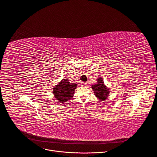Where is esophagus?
I'll return each mask as SVG.
<instances>
[{
  "label": "esophagus",
  "instance_id": "obj_1",
  "mask_svg": "<svg viewBox=\"0 0 157 157\" xmlns=\"http://www.w3.org/2000/svg\"><path fill=\"white\" fill-rule=\"evenodd\" d=\"M81 86H85L87 85V83H86V82H82L81 83Z\"/></svg>",
  "mask_w": 157,
  "mask_h": 157
}]
</instances>
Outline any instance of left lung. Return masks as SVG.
Returning a JSON list of instances; mask_svg holds the SVG:
<instances>
[{
	"label": "left lung",
	"mask_w": 157,
	"mask_h": 157,
	"mask_svg": "<svg viewBox=\"0 0 157 157\" xmlns=\"http://www.w3.org/2000/svg\"><path fill=\"white\" fill-rule=\"evenodd\" d=\"M97 83L91 85V88L94 91V94L101 101H105L110 94L109 88L105 85L104 80L101 77H99L96 79Z\"/></svg>",
	"instance_id": "left-lung-1"
}]
</instances>
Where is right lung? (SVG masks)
Instances as JSON below:
<instances>
[{"mask_svg": "<svg viewBox=\"0 0 157 157\" xmlns=\"http://www.w3.org/2000/svg\"><path fill=\"white\" fill-rule=\"evenodd\" d=\"M77 86L76 83L70 82L69 79L63 78L53 87L54 97L60 103L64 104L73 98Z\"/></svg>", "mask_w": 157, "mask_h": 157, "instance_id": "add662e5", "label": "right lung"}]
</instances>
